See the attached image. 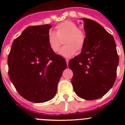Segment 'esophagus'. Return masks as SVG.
<instances>
[{
  "instance_id": "esophagus-1",
  "label": "esophagus",
  "mask_w": 125,
  "mask_h": 125,
  "mask_svg": "<svg viewBox=\"0 0 125 125\" xmlns=\"http://www.w3.org/2000/svg\"><path fill=\"white\" fill-rule=\"evenodd\" d=\"M65 61H66L67 65H68V64H69V59H65Z\"/></svg>"
}]
</instances>
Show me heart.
<instances>
[{"instance_id":"b5f03b06","label":"heart","mask_w":125,"mask_h":125,"mask_svg":"<svg viewBox=\"0 0 125 125\" xmlns=\"http://www.w3.org/2000/svg\"><path fill=\"white\" fill-rule=\"evenodd\" d=\"M63 40L64 46L60 49L62 56L69 58L76 53V50L81 51L86 42V34L83 30L78 28V24L72 21L67 20L57 24L55 32L48 35V44L54 52L59 51Z\"/></svg>"}]
</instances>
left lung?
<instances>
[{
    "label": "left lung",
    "instance_id": "8db88e82",
    "mask_svg": "<svg viewBox=\"0 0 125 125\" xmlns=\"http://www.w3.org/2000/svg\"><path fill=\"white\" fill-rule=\"evenodd\" d=\"M83 21L86 42L80 54L69 60V67L73 72L71 82L76 95L95 100L114 85L119 56L113 36L98 22L85 18Z\"/></svg>",
    "mask_w": 125,
    "mask_h": 125
}]
</instances>
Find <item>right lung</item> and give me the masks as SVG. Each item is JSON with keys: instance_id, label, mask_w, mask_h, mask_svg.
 <instances>
[{"instance_id": "obj_1", "label": "right lung", "mask_w": 125, "mask_h": 125, "mask_svg": "<svg viewBox=\"0 0 125 125\" xmlns=\"http://www.w3.org/2000/svg\"><path fill=\"white\" fill-rule=\"evenodd\" d=\"M49 24L28 26L13 41L8 57V75L21 96L30 102L54 97L67 63L48 44Z\"/></svg>"}]
</instances>
